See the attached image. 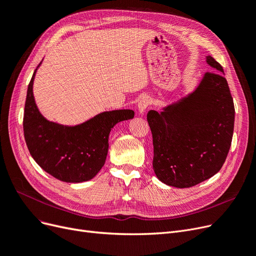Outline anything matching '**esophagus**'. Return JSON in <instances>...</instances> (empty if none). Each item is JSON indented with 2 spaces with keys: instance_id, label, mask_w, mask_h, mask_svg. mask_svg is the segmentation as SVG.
Listing matches in <instances>:
<instances>
[{
  "instance_id": "obj_1",
  "label": "esophagus",
  "mask_w": 256,
  "mask_h": 256,
  "mask_svg": "<svg viewBox=\"0 0 256 256\" xmlns=\"http://www.w3.org/2000/svg\"><path fill=\"white\" fill-rule=\"evenodd\" d=\"M150 99L148 97L141 98L140 101L138 102V110H139V112L142 114L148 108V106H150Z\"/></svg>"
}]
</instances>
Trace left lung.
Returning <instances> with one entry per match:
<instances>
[{"label": "left lung", "instance_id": "8db88e82", "mask_svg": "<svg viewBox=\"0 0 256 256\" xmlns=\"http://www.w3.org/2000/svg\"><path fill=\"white\" fill-rule=\"evenodd\" d=\"M198 88L164 112L150 110L153 168L160 182L190 188L222 168L232 142L235 110L222 66L211 56Z\"/></svg>", "mask_w": 256, "mask_h": 256}]
</instances>
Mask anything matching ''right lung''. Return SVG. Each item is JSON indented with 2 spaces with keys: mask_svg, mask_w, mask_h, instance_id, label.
<instances>
[{
  "mask_svg": "<svg viewBox=\"0 0 256 256\" xmlns=\"http://www.w3.org/2000/svg\"><path fill=\"white\" fill-rule=\"evenodd\" d=\"M28 84L23 128L30 153L45 172L65 182H88L106 162L110 132L116 123L132 119V110L104 112L76 126L46 120L38 110L32 84Z\"/></svg>",
  "mask_w": 256,
  "mask_h": 256,
  "instance_id": "right-lung-1",
  "label": "right lung"
}]
</instances>
